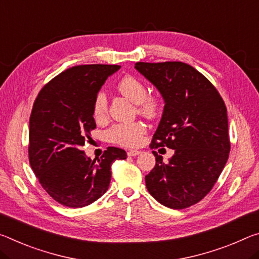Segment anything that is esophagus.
Instances as JSON below:
<instances>
[{
    "label": "esophagus",
    "mask_w": 259,
    "mask_h": 259,
    "mask_svg": "<svg viewBox=\"0 0 259 259\" xmlns=\"http://www.w3.org/2000/svg\"><path fill=\"white\" fill-rule=\"evenodd\" d=\"M126 154H128L129 157H136V155L141 154V151H138V150H129L128 152H126Z\"/></svg>",
    "instance_id": "1"
}]
</instances>
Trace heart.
I'll use <instances>...</instances> for the list:
<instances>
[{"mask_svg": "<svg viewBox=\"0 0 259 259\" xmlns=\"http://www.w3.org/2000/svg\"><path fill=\"white\" fill-rule=\"evenodd\" d=\"M117 90L126 99L138 104V112L146 117H155L160 112V100L155 96H147L146 86L133 76H125L118 81ZM107 115V98L104 92L97 94L93 104V116L97 121ZM145 134V125L141 122L117 123L106 131L109 142L123 146H137Z\"/></svg>", "mask_w": 259, "mask_h": 259, "instance_id": "obj_1", "label": "heart"}]
</instances>
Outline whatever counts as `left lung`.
<instances>
[{"mask_svg": "<svg viewBox=\"0 0 259 259\" xmlns=\"http://www.w3.org/2000/svg\"><path fill=\"white\" fill-rule=\"evenodd\" d=\"M135 68L165 100L151 149L174 150L168 162L155 151L146 188L160 204L181 210L202 200L228 160L231 142L227 108L206 77L183 62H137Z\"/></svg>", "mask_w": 259, "mask_h": 259, "instance_id": "left-lung-1", "label": "left lung"}]
</instances>
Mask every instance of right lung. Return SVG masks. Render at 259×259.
<instances>
[{
    "mask_svg": "<svg viewBox=\"0 0 259 259\" xmlns=\"http://www.w3.org/2000/svg\"><path fill=\"white\" fill-rule=\"evenodd\" d=\"M120 65L85 64L69 68L41 89L28 131V159L47 194L68 207H84L108 190L112 163L124 150L107 147L100 159L86 157L81 146L96 129L93 104L106 79Z\"/></svg>",
    "mask_w": 259,
    "mask_h": 259,
    "instance_id": "obj_1",
    "label": "right lung"
}]
</instances>
